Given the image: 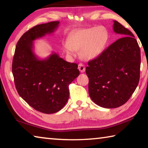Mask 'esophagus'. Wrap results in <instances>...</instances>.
<instances>
[{
  "instance_id": "esophagus-1",
  "label": "esophagus",
  "mask_w": 148,
  "mask_h": 148,
  "mask_svg": "<svg viewBox=\"0 0 148 148\" xmlns=\"http://www.w3.org/2000/svg\"><path fill=\"white\" fill-rule=\"evenodd\" d=\"M78 69L81 72H84L85 71H86V67H85L84 64L82 63H79L78 64Z\"/></svg>"
}]
</instances>
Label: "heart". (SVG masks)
I'll return each instance as SVG.
<instances>
[{"mask_svg": "<svg viewBox=\"0 0 148 148\" xmlns=\"http://www.w3.org/2000/svg\"><path fill=\"white\" fill-rule=\"evenodd\" d=\"M109 42V33L103 26L82 29L72 32L68 41L64 42L66 53L71 56L79 50L80 56L86 60L94 59L102 53Z\"/></svg>", "mask_w": 148, "mask_h": 148, "instance_id": "b5f03b06", "label": "heart"}]
</instances>
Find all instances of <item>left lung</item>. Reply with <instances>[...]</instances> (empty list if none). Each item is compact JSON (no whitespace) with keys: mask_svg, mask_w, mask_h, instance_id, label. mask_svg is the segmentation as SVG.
<instances>
[{"mask_svg":"<svg viewBox=\"0 0 148 148\" xmlns=\"http://www.w3.org/2000/svg\"><path fill=\"white\" fill-rule=\"evenodd\" d=\"M114 31L122 38L88 62L89 94L95 104L115 108L128 101L138 84L140 49L134 34L114 21Z\"/></svg>","mask_w":148,"mask_h":148,"instance_id":"obj_1","label":"left lung"}]
</instances>
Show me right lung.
<instances>
[{"label":"right lung","instance_id":"1","mask_svg":"<svg viewBox=\"0 0 148 148\" xmlns=\"http://www.w3.org/2000/svg\"><path fill=\"white\" fill-rule=\"evenodd\" d=\"M59 21L34 26L17 42L12 62L14 83L19 96L37 111L59 112L69 97L70 84L79 76L77 64L65 61L53 53L40 59L33 51V41L51 34Z\"/></svg>","mask_w":148,"mask_h":148}]
</instances>
